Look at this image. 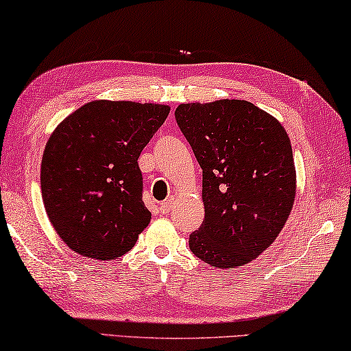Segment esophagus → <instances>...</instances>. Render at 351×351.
<instances>
[{
  "instance_id": "34e87169",
  "label": "esophagus",
  "mask_w": 351,
  "mask_h": 351,
  "mask_svg": "<svg viewBox=\"0 0 351 351\" xmlns=\"http://www.w3.org/2000/svg\"><path fill=\"white\" fill-rule=\"evenodd\" d=\"M171 206H173V199H171V198L165 199V202H162V203L159 204V213L160 214H169L170 209H171Z\"/></svg>"
}]
</instances>
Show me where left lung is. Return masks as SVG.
<instances>
[{"label":"left lung","instance_id":"1","mask_svg":"<svg viewBox=\"0 0 351 351\" xmlns=\"http://www.w3.org/2000/svg\"><path fill=\"white\" fill-rule=\"evenodd\" d=\"M175 119L203 170L204 220L191 252L219 269L248 264L274 243L295 198L287 132L245 99L180 104Z\"/></svg>","mask_w":351,"mask_h":351}]
</instances>
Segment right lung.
I'll list each match as a JSON object with an SVG mask.
<instances>
[{
	"instance_id": "obj_1",
	"label": "right lung",
	"mask_w": 351,
	"mask_h": 351,
	"mask_svg": "<svg viewBox=\"0 0 351 351\" xmlns=\"http://www.w3.org/2000/svg\"><path fill=\"white\" fill-rule=\"evenodd\" d=\"M169 112L164 104L98 99L56 128L43 152L42 198L73 252L109 261L136 245L152 219L137 159Z\"/></svg>"
}]
</instances>
